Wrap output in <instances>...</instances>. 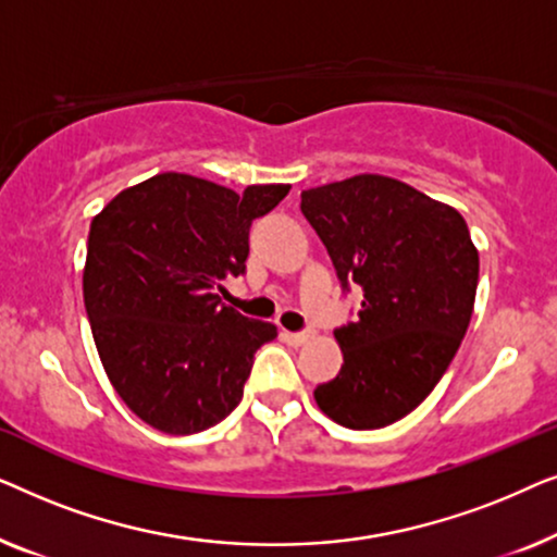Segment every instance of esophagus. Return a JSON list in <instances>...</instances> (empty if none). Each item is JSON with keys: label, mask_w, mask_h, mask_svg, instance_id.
Returning a JSON list of instances; mask_svg holds the SVG:
<instances>
[{"label": "esophagus", "mask_w": 557, "mask_h": 557, "mask_svg": "<svg viewBox=\"0 0 557 557\" xmlns=\"http://www.w3.org/2000/svg\"><path fill=\"white\" fill-rule=\"evenodd\" d=\"M281 337H284L288 345L299 347V345H304V342H309L311 334L309 332H281Z\"/></svg>", "instance_id": "34e87169"}]
</instances>
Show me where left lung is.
Returning a JSON list of instances; mask_svg holds the SVG:
<instances>
[{
	"mask_svg": "<svg viewBox=\"0 0 557 557\" xmlns=\"http://www.w3.org/2000/svg\"><path fill=\"white\" fill-rule=\"evenodd\" d=\"M342 288H362L355 322L334 330L342 370L314 400L345 429L400 421L429 398L469 330L479 253L467 220L383 174L301 193Z\"/></svg>",
	"mask_w": 557,
	"mask_h": 557,
	"instance_id": "obj_1",
	"label": "left lung"
}]
</instances>
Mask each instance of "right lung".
<instances>
[{
    "instance_id": "right-lung-1",
    "label": "right lung",
    "mask_w": 557,
    "mask_h": 557,
    "mask_svg": "<svg viewBox=\"0 0 557 557\" xmlns=\"http://www.w3.org/2000/svg\"><path fill=\"white\" fill-rule=\"evenodd\" d=\"M288 185L243 193L164 172L119 193L90 223L83 301L106 375L151 429L189 436L231 416L276 326L220 304L246 273L248 233Z\"/></svg>"
}]
</instances>
